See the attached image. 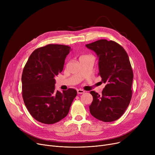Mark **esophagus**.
I'll return each instance as SVG.
<instances>
[{
    "label": "esophagus",
    "mask_w": 155,
    "mask_h": 155,
    "mask_svg": "<svg viewBox=\"0 0 155 155\" xmlns=\"http://www.w3.org/2000/svg\"><path fill=\"white\" fill-rule=\"evenodd\" d=\"M85 92V91L84 90H82V89H78L77 90V93L78 94H84Z\"/></svg>",
    "instance_id": "1"
}]
</instances>
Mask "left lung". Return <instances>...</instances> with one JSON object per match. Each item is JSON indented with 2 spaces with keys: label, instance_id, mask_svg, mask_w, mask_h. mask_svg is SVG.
Wrapping results in <instances>:
<instances>
[{
  "label": "left lung",
  "instance_id": "obj_1",
  "mask_svg": "<svg viewBox=\"0 0 155 155\" xmlns=\"http://www.w3.org/2000/svg\"><path fill=\"white\" fill-rule=\"evenodd\" d=\"M85 46L99 58V75L105 84L102 95L91 92L93 101L89 106L90 112L100 120L114 121L123 116L132 97L133 72L129 56L113 41L101 39Z\"/></svg>",
  "mask_w": 155,
  "mask_h": 155
}]
</instances>
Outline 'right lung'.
<instances>
[{"instance_id": "obj_1", "label": "right lung", "mask_w": 155, "mask_h": 155, "mask_svg": "<svg viewBox=\"0 0 155 155\" xmlns=\"http://www.w3.org/2000/svg\"><path fill=\"white\" fill-rule=\"evenodd\" d=\"M70 46L48 45L31 53L22 74L23 100L31 115L36 120L52 124L68 114L77 91L68 88L55 91V77L63 69Z\"/></svg>"}]
</instances>
